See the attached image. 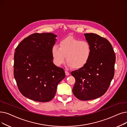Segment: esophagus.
I'll list each match as a JSON object with an SVG mask.
<instances>
[{
	"instance_id": "34e87169",
	"label": "esophagus",
	"mask_w": 127,
	"mask_h": 127,
	"mask_svg": "<svg viewBox=\"0 0 127 127\" xmlns=\"http://www.w3.org/2000/svg\"><path fill=\"white\" fill-rule=\"evenodd\" d=\"M65 75H66V76H68V75H69V73L68 72V71H67V70H66V71H65Z\"/></svg>"
}]
</instances>
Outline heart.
Returning <instances> with one entry per match:
<instances>
[{"label":"heart","mask_w":127,"mask_h":127,"mask_svg":"<svg viewBox=\"0 0 127 127\" xmlns=\"http://www.w3.org/2000/svg\"><path fill=\"white\" fill-rule=\"evenodd\" d=\"M51 54L53 62L58 66L65 62L66 56L68 66L80 68L89 62L92 49L88 41L70 36L60 41V47L53 45L51 48Z\"/></svg>","instance_id":"heart-1"}]
</instances>
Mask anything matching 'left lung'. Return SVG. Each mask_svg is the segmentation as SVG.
Here are the masks:
<instances>
[{
	"label": "left lung",
	"mask_w": 127,
	"mask_h": 127,
	"mask_svg": "<svg viewBox=\"0 0 127 127\" xmlns=\"http://www.w3.org/2000/svg\"><path fill=\"white\" fill-rule=\"evenodd\" d=\"M92 49L91 57L83 67L71 74L76 82L74 95L82 101L91 100L105 94L114 76L116 57L108 40L94 33L84 34Z\"/></svg>",
	"instance_id": "8db88e82"
}]
</instances>
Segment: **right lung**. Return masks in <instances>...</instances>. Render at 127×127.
Instances as JSON below:
<instances>
[{
	"mask_svg": "<svg viewBox=\"0 0 127 127\" xmlns=\"http://www.w3.org/2000/svg\"><path fill=\"white\" fill-rule=\"evenodd\" d=\"M57 37L51 32L35 33L15 49L14 77L20 92L32 100L51 101L65 77L64 69L53 63L51 48Z\"/></svg>",
	"mask_w": 127,
	"mask_h": 127,
	"instance_id": "add662e5",
	"label": "right lung"
}]
</instances>
